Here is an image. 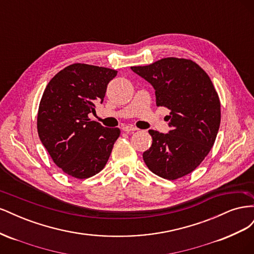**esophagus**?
Listing matches in <instances>:
<instances>
[{
	"label": "esophagus",
	"mask_w": 254,
	"mask_h": 254,
	"mask_svg": "<svg viewBox=\"0 0 254 254\" xmlns=\"http://www.w3.org/2000/svg\"><path fill=\"white\" fill-rule=\"evenodd\" d=\"M123 130L126 132H132V131H136L137 128H135L133 126H130V125H124L123 126Z\"/></svg>",
	"instance_id": "esophagus-1"
}]
</instances>
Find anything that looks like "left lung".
Returning a JSON list of instances; mask_svg holds the SVG:
<instances>
[{
  "label": "left lung",
  "mask_w": 254,
  "mask_h": 254,
  "mask_svg": "<svg viewBox=\"0 0 254 254\" xmlns=\"http://www.w3.org/2000/svg\"><path fill=\"white\" fill-rule=\"evenodd\" d=\"M131 70L148 81L157 106L170 109L168 133L149 130L143 159L149 170L175 180L193 172L211 150L220 125V102L207 74L194 61L168 57Z\"/></svg>",
  "instance_id": "obj_1"
}]
</instances>
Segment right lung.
<instances>
[{"label": "right lung", "instance_id": "add662e5", "mask_svg": "<svg viewBox=\"0 0 254 254\" xmlns=\"http://www.w3.org/2000/svg\"><path fill=\"white\" fill-rule=\"evenodd\" d=\"M117 74L108 67L74 64L54 76L44 90L38 134L55 164L77 179L103 170L120 136L119 128L104 127L88 117L104 102Z\"/></svg>", "mask_w": 254, "mask_h": 254}]
</instances>
